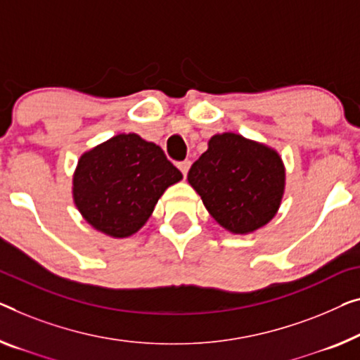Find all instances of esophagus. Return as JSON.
<instances>
[{
    "instance_id": "1",
    "label": "esophagus",
    "mask_w": 360,
    "mask_h": 360,
    "mask_svg": "<svg viewBox=\"0 0 360 360\" xmlns=\"http://www.w3.org/2000/svg\"><path fill=\"white\" fill-rule=\"evenodd\" d=\"M178 168L181 169V173L186 176V174H187V171H189V168H191V162H189V160H184V162L178 163Z\"/></svg>"
}]
</instances>
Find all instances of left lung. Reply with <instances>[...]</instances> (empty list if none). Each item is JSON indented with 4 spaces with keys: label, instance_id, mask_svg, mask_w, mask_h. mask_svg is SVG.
I'll return each mask as SVG.
<instances>
[{
    "label": "left lung",
    "instance_id": "obj_1",
    "mask_svg": "<svg viewBox=\"0 0 360 360\" xmlns=\"http://www.w3.org/2000/svg\"><path fill=\"white\" fill-rule=\"evenodd\" d=\"M187 181L219 226L249 234L265 226L281 205L286 169L280 153L234 132L214 134Z\"/></svg>",
    "mask_w": 360,
    "mask_h": 360
}]
</instances>
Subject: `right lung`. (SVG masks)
Listing matches in <instances>:
<instances>
[{"instance_id": "add662e5", "label": "right lung", "mask_w": 360, "mask_h": 360, "mask_svg": "<svg viewBox=\"0 0 360 360\" xmlns=\"http://www.w3.org/2000/svg\"><path fill=\"white\" fill-rule=\"evenodd\" d=\"M182 179L157 143L117 134L79 158L72 198L85 221L110 238L136 234L158 198Z\"/></svg>"}]
</instances>
